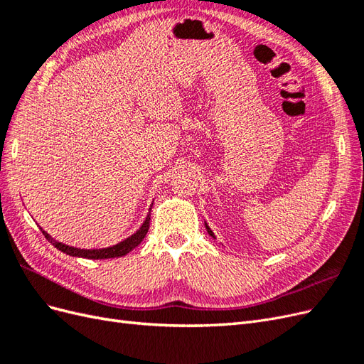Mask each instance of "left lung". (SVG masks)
Here are the masks:
<instances>
[{
    "instance_id": "obj_1",
    "label": "left lung",
    "mask_w": 364,
    "mask_h": 364,
    "mask_svg": "<svg viewBox=\"0 0 364 364\" xmlns=\"http://www.w3.org/2000/svg\"><path fill=\"white\" fill-rule=\"evenodd\" d=\"M205 228H206V230H208V234H209V235H211V237H213V238L215 240V235H214V232H213V230H211V228H209V226H208V223H206V222H205Z\"/></svg>"
}]
</instances>
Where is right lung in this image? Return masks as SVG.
<instances>
[{
  "mask_svg": "<svg viewBox=\"0 0 364 364\" xmlns=\"http://www.w3.org/2000/svg\"><path fill=\"white\" fill-rule=\"evenodd\" d=\"M153 205V203H151ZM150 211L151 208L149 209V214L144 220V223L139 226V229L136 230L135 234H132L130 237L124 238L123 241H119V243L114 245V246H109V247H102V249H80V247H74V246H68V245H63L60 241L54 240L48 232L46 230H42V234L46 235V238L50 241V243L59 249L60 252L67 253L70 257H75V258H87V259H107V258H119V257H124L127 255L129 252L134 250L142 240H144L149 226H150Z\"/></svg>",
  "mask_w": 364,
  "mask_h": 364,
  "instance_id": "1",
  "label": "right lung"
}]
</instances>
